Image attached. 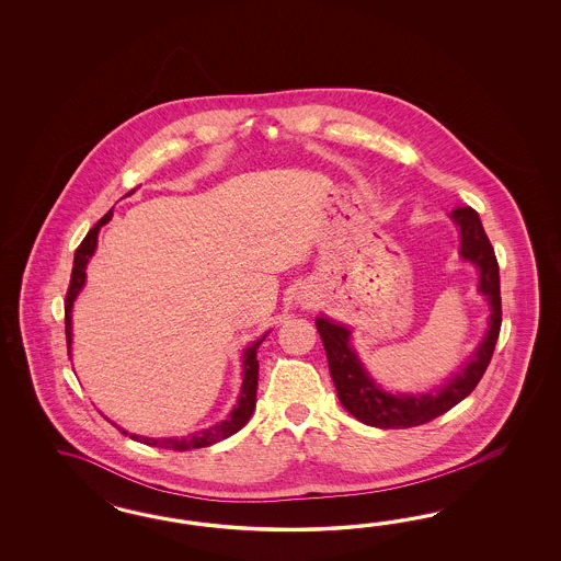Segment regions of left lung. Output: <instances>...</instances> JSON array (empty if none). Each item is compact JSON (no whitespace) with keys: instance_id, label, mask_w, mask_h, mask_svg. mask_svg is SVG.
Masks as SVG:
<instances>
[{"instance_id":"obj_1","label":"left lung","mask_w":561,"mask_h":561,"mask_svg":"<svg viewBox=\"0 0 561 561\" xmlns=\"http://www.w3.org/2000/svg\"><path fill=\"white\" fill-rule=\"evenodd\" d=\"M450 216L459 224L460 255L479 267V291L488 296L492 314L485 340L481 341L465 368L455 378H450V382H446L440 391L427 394H391L380 391L362 368L356 352L350 345V329H345L343 324L331 323L323 317L317 319V329L327 352L329 373L335 382L341 405L362 424L382 430L427 424L448 409L459 405L465 397L476 391L481 376L492 362L495 341L502 327L497 259L473 207H457Z\"/></svg>"}]
</instances>
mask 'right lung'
<instances>
[{
	"label": "right lung",
	"mask_w": 561,
	"mask_h": 561,
	"mask_svg": "<svg viewBox=\"0 0 561 561\" xmlns=\"http://www.w3.org/2000/svg\"><path fill=\"white\" fill-rule=\"evenodd\" d=\"M136 191V188H134ZM134 191H129L127 195H131ZM113 218V209L108 214H104L101 220L94 224V228H90V232L85 234L84 240L80 242V247L76 249V256H73V270H71V277H69L68 294H66V337H68V350L71 347V306L76 296L80 294V289L84 288L85 282V265L90 261V256L94 255L96 249V240H99V230L106 221ZM267 335H263L261 340H256L251 347H247L244 352V359H242V389H240V397H238L237 408L232 409V413L220 422V424L211 425L202 432L188 434L183 438H144V436H136L129 434V438L137 442H144L148 446H158V448H167V450H191V448H204L209 444L224 440L232 434H237L242 425L251 420L253 409L256 405V378H259V362H256V350L259 345L265 341ZM121 430V427H119ZM125 436L127 432L121 430Z\"/></svg>",
	"instance_id": "1"
}]
</instances>
